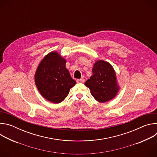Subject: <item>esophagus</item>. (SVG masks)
Returning a JSON list of instances; mask_svg holds the SVG:
<instances>
[{"label": "esophagus", "instance_id": "34e87169", "mask_svg": "<svg viewBox=\"0 0 157 157\" xmlns=\"http://www.w3.org/2000/svg\"><path fill=\"white\" fill-rule=\"evenodd\" d=\"M76 82L78 83H84V79H78L76 80Z\"/></svg>", "mask_w": 157, "mask_h": 157}]
</instances>
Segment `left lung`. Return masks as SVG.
<instances>
[{
	"instance_id": "left-lung-1",
	"label": "left lung",
	"mask_w": 157,
	"mask_h": 157,
	"mask_svg": "<svg viewBox=\"0 0 157 157\" xmlns=\"http://www.w3.org/2000/svg\"><path fill=\"white\" fill-rule=\"evenodd\" d=\"M94 99L105 102L115 97L118 91L116 73L109 63L98 61L93 68V76L84 84Z\"/></svg>"
}]
</instances>
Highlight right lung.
<instances>
[{"mask_svg":"<svg viewBox=\"0 0 157 157\" xmlns=\"http://www.w3.org/2000/svg\"><path fill=\"white\" fill-rule=\"evenodd\" d=\"M35 83L41 94L53 103L62 102L68 95L76 81L66 68V60L58 53L52 52L40 63Z\"/></svg>","mask_w":157,"mask_h":157,"instance_id":"obj_1","label":"right lung"}]
</instances>
